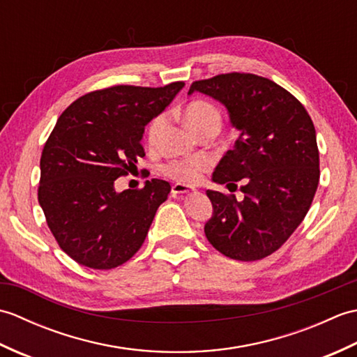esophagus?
Instances as JSON below:
<instances>
[{"label":"esophagus","instance_id":"esophagus-1","mask_svg":"<svg viewBox=\"0 0 357 357\" xmlns=\"http://www.w3.org/2000/svg\"><path fill=\"white\" fill-rule=\"evenodd\" d=\"M172 193L173 195H184V193H196V188L192 185H185V184H174L172 187Z\"/></svg>","mask_w":357,"mask_h":357}]
</instances>
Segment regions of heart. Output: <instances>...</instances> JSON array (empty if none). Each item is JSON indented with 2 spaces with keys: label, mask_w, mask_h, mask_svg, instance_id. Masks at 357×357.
<instances>
[{
  "label": "heart",
  "mask_w": 357,
  "mask_h": 357,
  "mask_svg": "<svg viewBox=\"0 0 357 357\" xmlns=\"http://www.w3.org/2000/svg\"><path fill=\"white\" fill-rule=\"evenodd\" d=\"M184 118L188 127L198 135L208 130V128H218L219 130V127H221V112L213 104L204 100H195L188 102L184 110ZM165 113H161V115L151 119L147 128V141L150 146H155L159 141L165 130ZM208 167L210 162L206 158L183 159V161H170L162 165V173L181 184H193L198 183L202 174L208 170Z\"/></svg>",
  "instance_id": "b5f03b06"
}]
</instances>
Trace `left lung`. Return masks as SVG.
<instances>
[{
    "label": "left lung",
    "mask_w": 357,
    "mask_h": 357,
    "mask_svg": "<svg viewBox=\"0 0 357 357\" xmlns=\"http://www.w3.org/2000/svg\"><path fill=\"white\" fill-rule=\"evenodd\" d=\"M199 92L221 102L239 130L211 181L236 185L244 198L207 190L213 216L204 227L218 252L236 261L271 255L304 221L319 184V150L313 121L296 98L267 78L225 73L196 81ZM238 187V185H236Z\"/></svg>",
    "instance_id": "1"
}]
</instances>
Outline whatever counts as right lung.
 I'll use <instances>...</instances> for the list:
<instances>
[{
	"instance_id": "1",
	"label": "right lung",
	"mask_w": 357,
	"mask_h": 357,
	"mask_svg": "<svg viewBox=\"0 0 357 357\" xmlns=\"http://www.w3.org/2000/svg\"><path fill=\"white\" fill-rule=\"evenodd\" d=\"M183 87L179 81L156 89L96 90L58 118L41 155L38 201L52 234L73 261L110 270L144 244L172 187L151 179L141 190L116 192L115 181L146 156L144 128Z\"/></svg>"
}]
</instances>
